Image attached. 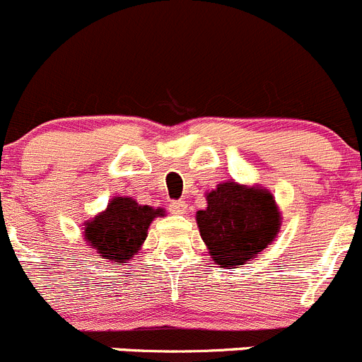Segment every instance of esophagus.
Returning a JSON list of instances; mask_svg holds the SVG:
<instances>
[{
    "instance_id": "obj_1",
    "label": "esophagus",
    "mask_w": 362,
    "mask_h": 362,
    "mask_svg": "<svg viewBox=\"0 0 362 362\" xmlns=\"http://www.w3.org/2000/svg\"><path fill=\"white\" fill-rule=\"evenodd\" d=\"M171 214H185L187 212V204L184 200H173L170 204Z\"/></svg>"
}]
</instances>
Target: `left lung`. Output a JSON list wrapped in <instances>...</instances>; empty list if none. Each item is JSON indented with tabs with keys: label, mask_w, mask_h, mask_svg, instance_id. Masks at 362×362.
Instances as JSON below:
<instances>
[{
	"label": "left lung",
	"mask_w": 362,
	"mask_h": 362,
	"mask_svg": "<svg viewBox=\"0 0 362 362\" xmlns=\"http://www.w3.org/2000/svg\"><path fill=\"white\" fill-rule=\"evenodd\" d=\"M197 221L212 259L223 268H235L255 259L280 227L272 194L235 182L219 184L209 192L207 209L198 211Z\"/></svg>",
	"instance_id": "1"
}]
</instances>
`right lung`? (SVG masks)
Returning <instances> with one entry per match:
<instances>
[{"mask_svg": "<svg viewBox=\"0 0 362 362\" xmlns=\"http://www.w3.org/2000/svg\"><path fill=\"white\" fill-rule=\"evenodd\" d=\"M162 209L139 205L130 198H114L107 211L86 225V239L103 259L123 262L134 257L146 239L155 216H164Z\"/></svg>", "mask_w": 362, "mask_h": 362, "instance_id": "1", "label": "right lung"}]
</instances>
